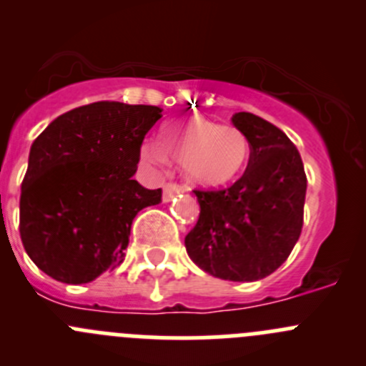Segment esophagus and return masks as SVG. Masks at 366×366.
<instances>
[{"mask_svg":"<svg viewBox=\"0 0 366 366\" xmlns=\"http://www.w3.org/2000/svg\"><path fill=\"white\" fill-rule=\"evenodd\" d=\"M179 193H182V189H180L177 184H166V186L162 187V200L164 202H169V200H172L173 197H177Z\"/></svg>","mask_w":366,"mask_h":366,"instance_id":"34e87169","label":"esophagus"}]
</instances>
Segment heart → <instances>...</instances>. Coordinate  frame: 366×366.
<instances>
[{"instance_id":"b5f03b06","label":"heart","mask_w":366,"mask_h":366,"mask_svg":"<svg viewBox=\"0 0 366 366\" xmlns=\"http://www.w3.org/2000/svg\"><path fill=\"white\" fill-rule=\"evenodd\" d=\"M249 157L251 146L240 129L200 115L167 122L159 133V146L144 144L141 149L146 164L162 166L167 159L182 167L191 186L209 191L237 182Z\"/></svg>"}]
</instances>
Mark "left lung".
<instances>
[{
  "label": "left lung",
  "mask_w": 366,
  "mask_h": 366,
  "mask_svg": "<svg viewBox=\"0 0 366 366\" xmlns=\"http://www.w3.org/2000/svg\"><path fill=\"white\" fill-rule=\"evenodd\" d=\"M251 146L247 169L224 191H194L197 225L187 233L191 260L214 278L256 282L274 272L298 242L307 177L291 139L247 112L231 117Z\"/></svg>",
  "instance_id": "left-lung-1"
}]
</instances>
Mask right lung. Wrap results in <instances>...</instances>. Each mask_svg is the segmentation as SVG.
<instances>
[{"label": "right lung", "mask_w": 366, "mask_h": 366, "mask_svg": "<svg viewBox=\"0 0 366 366\" xmlns=\"http://www.w3.org/2000/svg\"><path fill=\"white\" fill-rule=\"evenodd\" d=\"M160 112L94 102L54 119L32 142L19 233L30 260L50 278L79 285L124 260L133 218L162 197L133 180Z\"/></svg>", "instance_id": "add662e5"}]
</instances>
